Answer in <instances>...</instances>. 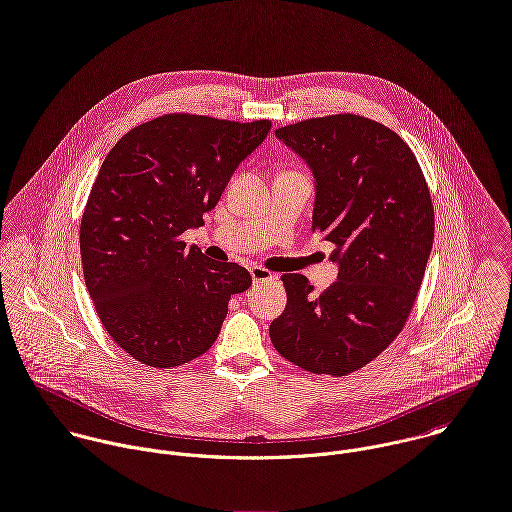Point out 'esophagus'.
Wrapping results in <instances>:
<instances>
[{
  "instance_id": "34e87169",
  "label": "esophagus",
  "mask_w": 512,
  "mask_h": 512,
  "mask_svg": "<svg viewBox=\"0 0 512 512\" xmlns=\"http://www.w3.org/2000/svg\"><path fill=\"white\" fill-rule=\"evenodd\" d=\"M249 273H251L253 281H265V279H273V277H275L271 271H267V269H263V267H259V265L249 267Z\"/></svg>"
}]
</instances>
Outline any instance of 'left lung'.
Instances as JSON below:
<instances>
[{
  "label": "left lung",
  "instance_id": "obj_1",
  "mask_svg": "<svg viewBox=\"0 0 512 512\" xmlns=\"http://www.w3.org/2000/svg\"><path fill=\"white\" fill-rule=\"evenodd\" d=\"M275 136L311 170V229L335 245L337 281L317 295L305 275H283L287 307L271 342L307 372L346 376L406 323L432 251L430 193L408 144L364 116L303 120Z\"/></svg>",
  "mask_w": 512,
  "mask_h": 512
}]
</instances>
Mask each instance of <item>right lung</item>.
<instances>
[{"label": "right lung", "instance_id": "right-lung-1", "mask_svg": "<svg viewBox=\"0 0 512 512\" xmlns=\"http://www.w3.org/2000/svg\"><path fill=\"white\" fill-rule=\"evenodd\" d=\"M269 120L166 114L126 132L92 185L80 253L102 325L134 360L175 368L205 354L231 295L251 285L237 263L205 257L181 235L203 225Z\"/></svg>", "mask_w": 512, "mask_h": 512}]
</instances>
